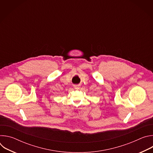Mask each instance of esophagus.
Listing matches in <instances>:
<instances>
[{
    "label": "esophagus",
    "mask_w": 153,
    "mask_h": 153,
    "mask_svg": "<svg viewBox=\"0 0 153 153\" xmlns=\"http://www.w3.org/2000/svg\"><path fill=\"white\" fill-rule=\"evenodd\" d=\"M74 88L76 89V90H79L80 88V86L79 85H74Z\"/></svg>",
    "instance_id": "obj_1"
}]
</instances>
